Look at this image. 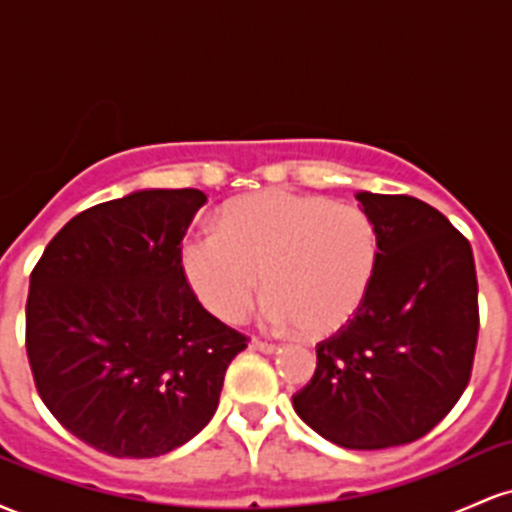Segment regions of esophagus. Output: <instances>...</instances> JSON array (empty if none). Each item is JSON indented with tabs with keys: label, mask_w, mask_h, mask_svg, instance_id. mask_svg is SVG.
Segmentation results:
<instances>
[{
	"label": "esophagus",
	"mask_w": 512,
	"mask_h": 512,
	"mask_svg": "<svg viewBox=\"0 0 512 512\" xmlns=\"http://www.w3.org/2000/svg\"><path fill=\"white\" fill-rule=\"evenodd\" d=\"M250 346L255 351H262V354H276V351H279V346L269 344V342H262V339H252Z\"/></svg>",
	"instance_id": "esophagus-1"
}]
</instances>
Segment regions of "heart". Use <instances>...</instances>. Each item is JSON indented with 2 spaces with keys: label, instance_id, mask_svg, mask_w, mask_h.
Masks as SVG:
<instances>
[{
  "label": "heart",
  "instance_id": "obj_1",
  "mask_svg": "<svg viewBox=\"0 0 512 512\" xmlns=\"http://www.w3.org/2000/svg\"><path fill=\"white\" fill-rule=\"evenodd\" d=\"M178 262L197 301L223 322H243L262 284L267 325L330 334L366 301L380 240L354 204L274 187L228 202L219 233H187Z\"/></svg>",
  "mask_w": 512,
  "mask_h": 512
}]
</instances>
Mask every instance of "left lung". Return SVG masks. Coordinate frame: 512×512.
<instances>
[{
    "instance_id": "8db88e82",
    "label": "left lung",
    "mask_w": 512,
    "mask_h": 512,
    "mask_svg": "<svg viewBox=\"0 0 512 512\" xmlns=\"http://www.w3.org/2000/svg\"><path fill=\"white\" fill-rule=\"evenodd\" d=\"M356 199L378 228V272L354 320L317 344L315 375L293 409L334 445L383 450L426 436L467 387L477 269L467 238L421 199Z\"/></svg>"
}]
</instances>
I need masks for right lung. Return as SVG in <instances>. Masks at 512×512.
<instances>
[{
	"instance_id": "right-lung-1",
	"label": "right lung",
	"mask_w": 512,
	"mask_h": 512,
	"mask_svg": "<svg viewBox=\"0 0 512 512\" xmlns=\"http://www.w3.org/2000/svg\"><path fill=\"white\" fill-rule=\"evenodd\" d=\"M202 190H137L81 211L31 274L26 351L45 407L113 457L180 448L219 407L245 337L202 308L178 250Z\"/></svg>"
}]
</instances>
